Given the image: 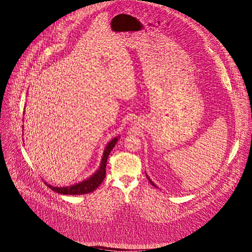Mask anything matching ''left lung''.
I'll list each match as a JSON object with an SVG mask.
<instances>
[{
    "mask_svg": "<svg viewBox=\"0 0 252 252\" xmlns=\"http://www.w3.org/2000/svg\"><path fill=\"white\" fill-rule=\"evenodd\" d=\"M146 176H147V178H148V179H149V181H150V183H151V184H152V186H154V187H156V186H155V184H154V183H153V182H152V180H151V179H150V178H149V177H148V175H147V174H146Z\"/></svg>",
    "mask_w": 252,
    "mask_h": 252,
    "instance_id": "left-lung-1",
    "label": "left lung"
}]
</instances>
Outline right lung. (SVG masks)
<instances>
[{
  "label": "right lung",
  "instance_id": "obj_1",
  "mask_svg": "<svg viewBox=\"0 0 252 252\" xmlns=\"http://www.w3.org/2000/svg\"><path fill=\"white\" fill-rule=\"evenodd\" d=\"M117 140H119V138H114L108 143V145L106 146V149L104 150L102 161H101V163H100L99 169L90 178H88L85 181L77 183V184H75V186H72V187L54 188L52 186H49V184H47L48 188L61 194H85V193H89V192H92L93 190H95L100 186V184L102 183L103 179L105 178L107 158L111 152V150L115 146Z\"/></svg>",
  "mask_w": 252,
  "mask_h": 252
}]
</instances>
